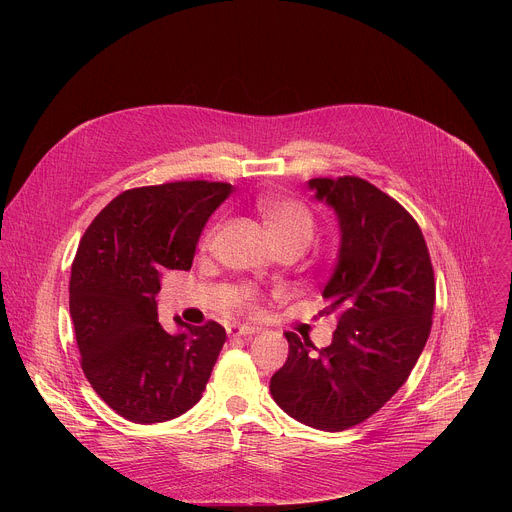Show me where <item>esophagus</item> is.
<instances>
[{
	"label": "esophagus",
	"mask_w": 512,
	"mask_h": 512,
	"mask_svg": "<svg viewBox=\"0 0 512 512\" xmlns=\"http://www.w3.org/2000/svg\"><path fill=\"white\" fill-rule=\"evenodd\" d=\"M227 332H229L231 338H241V336H253L255 328L253 326H245V324H231L227 328Z\"/></svg>",
	"instance_id": "1"
}]
</instances>
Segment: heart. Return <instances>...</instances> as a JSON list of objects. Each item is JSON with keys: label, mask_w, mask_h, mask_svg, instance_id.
<instances>
[{"label": "heart", "mask_w": 512, "mask_h": 512, "mask_svg": "<svg viewBox=\"0 0 512 512\" xmlns=\"http://www.w3.org/2000/svg\"><path fill=\"white\" fill-rule=\"evenodd\" d=\"M261 221L267 229V235L273 247H287L302 253L316 235V221L310 208L298 200L269 196L259 202ZM210 235L206 237V241ZM255 306V291L253 289H239L233 296V308L249 310Z\"/></svg>", "instance_id": "heart-1"}]
</instances>
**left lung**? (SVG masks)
Returning <instances> with one entry per match:
<instances>
[{"label":"left lung","mask_w":512,"mask_h":512,"mask_svg":"<svg viewBox=\"0 0 512 512\" xmlns=\"http://www.w3.org/2000/svg\"><path fill=\"white\" fill-rule=\"evenodd\" d=\"M334 208L340 251L322 298L338 314L326 348L285 332L289 354L271 395L289 415L344 431L377 413L407 381L427 342L435 304L429 251L415 218L371 182L342 176L308 182Z\"/></svg>","instance_id":"obj_1"}]
</instances>
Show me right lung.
<instances>
[{
	"label": "right lung",
	"instance_id": "right-lung-1",
	"mask_svg": "<svg viewBox=\"0 0 512 512\" xmlns=\"http://www.w3.org/2000/svg\"><path fill=\"white\" fill-rule=\"evenodd\" d=\"M225 182H168L125 190L89 225L72 263L68 306L81 367L95 393L133 423L170 421L194 407L227 332L221 324L170 334L158 322L166 269L188 271Z\"/></svg>",
	"mask_w": 512,
	"mask_h": 512
}]
</instances>
